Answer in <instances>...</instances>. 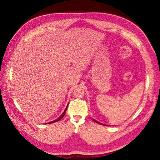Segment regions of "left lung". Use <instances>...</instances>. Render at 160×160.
Listing matches in <instances>:
<instances>
[{
  "instance_id": "8db88e82",
  "label": "left lung",
  "mask_w": 160,
  "mask_h": 160,
  "mask_svg": "<svg viewBox=\"0 0 160 160\" xmlns=\"http://www.w3.org/2000/svg\"><path fill=\"white\" fill-rule=\"evenodd\" d=\"M93 120L94 121V122H96V123H99V124H100V125H105V124H103V123H100V122H98V121H96L95 119H93ZM107 126H109V125H107Z\"/></svg>"
}]
</instances>
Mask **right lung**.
<instances>
[{"label": "right lung", "instance_id": "obj_1", "mask_svg": "<svg viewBox=\"0 0 160 160\" xmlns=\"http://www.w3.org/2000/svg\"><path fill=\"white\" fill-rule=\"evenodd\" d=\"M67 107H68V105L67 106V108H66V109H65V111H63V113H62V115L60 116V117H59L57 119H55V120H54V121H52V122H49V123H47V124H50V123H55V122H58V121H59L61 119H62V118L64 117V115H65V112H66V111H67Z\"/></svg>", "mask_w": 160, "mask_h": 160}]
</instances>
